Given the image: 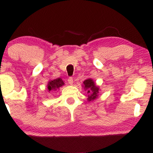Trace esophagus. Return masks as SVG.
Returning <instances> with one entry per match:
<instances>
[{"label":"esophagus","mask_w":153,"mask_h":153,"mask_svg":"<svg viewBox=\"0 0 153 153\" xmlns=\"http://www.w3.org/2000/svg\"><path fill=\"white\" fill-rule=\"evenodd\" d=\"M68 81L69 84H70V85H72L73 84V79H72V77H69Z\"/></svg>","instance_id":"esophagus-1"}]
</instances>
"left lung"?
<instances>
[{
    "label": "left lung",
    "mask_w": 153,
    "mask_h": 153,
    "mask_svg": "<svg viewBox=\"0 0 153 153\" xmlns=\"http://www.w3.org/2000/svg\"><path fill=\"white\" fill-rule=\"evenodd\" d=\"M83 84L85 89H87V93H88V101L96 99L99 93V88L96 86L94 81L91 79H86L83 81Z\"/></svg>",
    "instance_id": "left-lung-1"
}]
</instances>
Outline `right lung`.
<instances>
[{
    "label": "right lung",
    "instance_id": "right-lung-1",
    "mask_svg": "<svg viewBox=\"0 0 153 153\" xmlns=\"http://www.w3.org/2000/svg\"><path fill=\"white\" fill-rule=\"evenodd\" d=\"M65 84V83L63 82V81L61 79H54L53 81H49V83L47 85V88L48 91L49 92L51 91H56V89H58L60 87L62 86Z\"/></svg>",
    "mask_w": 153,
    "mask_h": 153
}]
</instances>
